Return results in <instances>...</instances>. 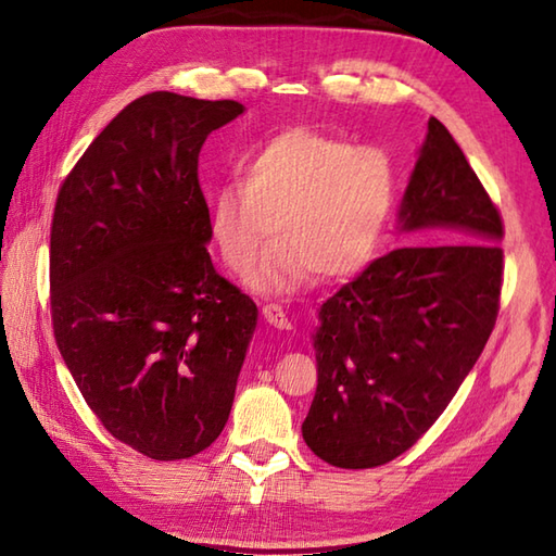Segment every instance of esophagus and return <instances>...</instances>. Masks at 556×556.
Listing matches in <instances>:
<instances>
[{
	"instance_id": "obj_1",
	"label": "esophagus",
	"mask_w": 556,
	"mask_h": 556,
	"mask_svg": "<svg viewBox=\"0 0 556 556\" xmlns=\"http://www.w3.org/2000/svg\"><path fill=\"white\" fill-rule=\"evenodd\" d=\"M262 316H265V320L269 323V326H275L277 330H289L291 328V320L287 318L285 308H281L279 304H265V306H262Z\"/></svg>"
}]
</instances>
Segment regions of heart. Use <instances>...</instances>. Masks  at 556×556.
I'll list each match as a JSON object with an SVG mask.
<instances>
[{"instance_id": "heart-1", "label": "heart", "mask_w": 556, "mask_h": 556, "mask_svg": "<svg viewBox=\"0 0 556 556\" xmlns=\"http://www.w3.org/2000/svg\"><path fill=\"white\" fill-rule=\"evenodd\" d=\"M399 199L393 157L308 126L279 130L250 157L243 181L211 197V238L236 277L257 271L260 291H296L357 275L387 233Z\"/></svg>"}]
</instances>
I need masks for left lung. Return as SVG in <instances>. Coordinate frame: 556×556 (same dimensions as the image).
Segmentation results:
<instances>
[{
  "instance_id": "left-lung-1",
  "label": "left lung",
  "mask_w": 556,
  "mask_h": 556,
  "mask_svg": "<svg viewBox=\"0 0 556 556\" xmlns=\"http://www.w3.org/2000/svg\"><path fill=\"white\" fill-rule=\"evenodd\" d=\"M399 218L428 245L371 262L323 304L313 336L318 389L301 432L340 469L381 467L416 445L496 326L503 220L435 116Z\"/></svg>"
}]
</instances>
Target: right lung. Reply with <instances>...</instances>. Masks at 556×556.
Here are the masks:
<instances>
[{"label":"right lung","mask_w":556,"mask_h":556,"mask_svg":"<svg viewBox=\"0 0 556 556\" xmlns=\"http://www.w3.org/2000/svg\"><path fill=\"white\" fill-rule=\"evenodd\" d=\"M245 111L150 92L118 111L58 191L50 316L87 406L157 462L194 457L233 406L257 306L214 269L199 153Z\"/></svg>","instance_id":"1"}]
</instances>
